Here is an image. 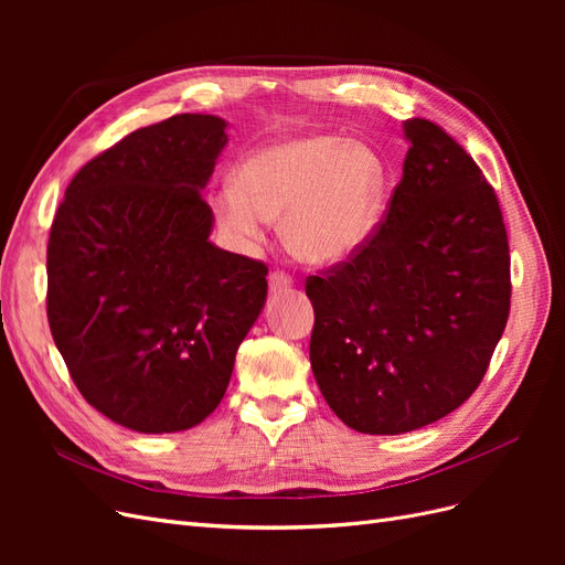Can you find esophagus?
Masks as SVG:
<instances>
[{
	"instance_id": "obj_1",
	"label": "esophagus",
	"mask_w": 565,
	"mask_h": 565,
	"mask_svg": "<svg viewBox=\"0 0 565 565\" xmlns=\"http://www.w3.org/2000/svg\"><path fill=\"white\" fill-rule=\"evenodd\" d=\"M289 287H292V278L285 276V273H270V278H268V289H270L273 295L287 292Z\"/></svg>"
}]
</instances>
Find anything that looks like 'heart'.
I'll list each match as a JSON object with an SVG mask.
<instances>
[{
	"label": "heart",
	"instance_id": "b5f03b06",
	"mask_svg": "<svg viewBox=\"0 0 565 565\" xmlns=\"http://www.w3.org/2000/svg\"><path fill=\"white\" fill-rule=\"evenodd\" d=\"M386 195L382 158L334 134H301L256 148L218 188L212 207L228 241L249 249L270 218L285 247L309 266H337L377 226Z\"/></svg>",
	"mask_w": 565,
	"mask_h": 565
}]
</instances>
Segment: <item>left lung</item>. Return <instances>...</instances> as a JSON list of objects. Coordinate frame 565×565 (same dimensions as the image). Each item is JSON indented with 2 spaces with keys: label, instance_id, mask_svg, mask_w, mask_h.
Masks as SVG:
<instances>
[{
  "label": "left lung",
  "instance_id": "1",
  "mask_svg": "<svg viewBox=\"0 0 565 565\" xmlns=\"http://www.w3.org/2000/svg\"><path fill=\"white\" fill-rule=\"evenodd\" d=\"M403 136V179L380 231L306 282L322 398L374 436L422 429L471 396L511 297L507 228L481 169L429 119H407Z\"/></svg>",
  "mask_w": 565,
  "mask_h": 565
}]
</instances>
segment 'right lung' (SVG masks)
<instances>
[{
  "mask_svg": "<svg viewBox=\"0 0 565 565\" xmlns=\"http://www.w3.org/2000/svg\"><path fill=\"white\" fill-rule=\"evenodd\" d=\"M228 122L183 113L84 164L46 249V316L79 393L119 426L207 419L259 318L268 268L216 247L204 202Z\"/></svg>",
  "mask_w": 565,
  "mask_h": 565,
  "instance_id": "right-lung-1",
  "label": "right lung"
}]
</instances>
